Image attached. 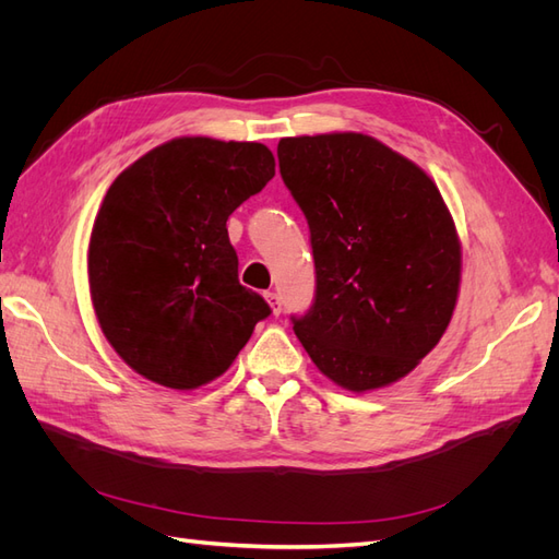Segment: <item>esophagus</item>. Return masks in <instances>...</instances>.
Returning a JSON list of instances; mask_svg holds the SVG:
<instances>
[{"label":"esophagus","instance_id":"esophagus-1","mask_svg":"<svg viewBox=\"0 0 559 559\" xmlns=\"http://www.w3.org/2000/svg\"><path fill=\"white\" fill-rule=\"evenodd\" d=\"M265 300H267L270 310H273V314L282 312V302H280V296L275 292H265Z\"/></svg>","mask_w":559,"mask_h":559}]
</instances>
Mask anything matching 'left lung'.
Here are the masks:
<instances>
[{"instance_id":"8db88e82","label":"left lung","mask_w":559,"mask_h":559,"mask_svg":"<svg viewBox=\"0 0 559 559\" xmlns=\"http://www.w3.org/2000/svg\"><path fill=\"white\" fill-rule=\"evenodd\" d=\"M280 173L310 226L317 294L294 331L354 394L399 382L441 341L462 242L433 179L364 132L284 138Z\"/></svg>"}]
</instances>
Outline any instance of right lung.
<instances>
[{"label": "right lung", "mask_w": 559, "mask_h": 559, "mask_svg": "<svg viewBox=\"0 0 559 559\" xmlns=\"http://www.w3.org/2000/svg\"><path fill=\"white\" fill-rule=\"evenodd\" d=\"M273 177L265 144L177 138L114 179L88 284L99 329L134 373L191 392L224 376L270 314L238 280L226 222Z\"/></svg>", "instance_id": "right-lung-1"}]
</instances>
